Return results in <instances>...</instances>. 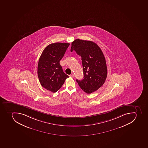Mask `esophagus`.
I'll return each instance as SVG.
<instances>
[{
    "mask_svg": "<svg viewBox=\"0 0 148 148\" xmlns=\"http://www.w3.org/2000/svg\"><path fill=\"white\" fill-rule=\"evenodd\" d=\"M70 76L71 77H73H73H75V75H73V74H71V75H70Z\"/></svg>",
    "mask_w": 148,
    "mask_h": 148,
    "instance_id": "obj_1",
    "label": "esophagus"
}]
</instances>
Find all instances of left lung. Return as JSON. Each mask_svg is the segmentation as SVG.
<instances>
[{
    "label": "left lung",
    "mask_w": 148,
    "mask_h": 148,
    "mask_svg": "<svg viewBox=\"0 0 148 148\" xmlns=\"http://www.w3.org/2000/svg\"><path fill=\"white\" fill-rule=\"evenodd\" d=\"M81 56L83 79H76L79 87L87 94L96 91L106 81L107 69L106 58L100 48L92 41L76 39L72 42L71 51Z\"/></svg>",
    "instance_id": "8db88e82"
}]
</instances>
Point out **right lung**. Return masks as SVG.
<instances>
[{"label": "right lung", "instance_id": "obj_1", "mask_svg": "<svg viewBox=\"0 0 148 148\" xmlns=\"http://www.w3.org/2000/svg\"><path fill=\"white\" fill-rule=\"evenodd\" d=\"M69 43L56 42L46 46L41 54L37 75L41 85L53 93L60 89L69 76L64 72L60 61L63 57Z\"/></svg>", "mask_w": 148, "mask_h": 148}]
</instances>
